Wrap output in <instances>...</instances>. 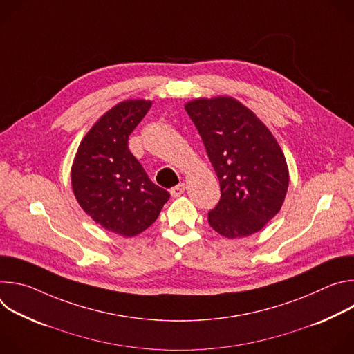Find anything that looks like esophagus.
Masks as SVG:
<instances>
[{"mask_svg":"<svg viewBox=\"0 0 354 354\" xmlns=\"http://www.w3.org/2000/svg\"><path fill=\"white\" fill-rule=\"evenodd\" d=\"M185 189H186L185 183H179V185H176L175 187L171 189V196H172V197H179L180 194L185 193Z\"/></svg>","mask_w":354,"mask_h":354,"instance_id":"34e87169","label":"esophagus"}]
</instances>
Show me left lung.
<instances>
[{"label":"left lung","instance_id":"1","mask_svg":"<svg viewBox=\"0 0 354 354\" xmlns=\"http://www.w3.org/2000/svg\"><path fill=\"white\" fill-rule=\"evenodd\" d=\"M218 176L221 198L209 224L234 239L261 231L281 209L288 189L283 151L257 115L231 96L185 105Z\"/></svg>","mask_w":354,"mask_h":354}]
</instances>
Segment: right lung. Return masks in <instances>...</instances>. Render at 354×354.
<instances>
[{"mask_svg":"<svg viewBox=\"0 0 354 354\" xmlns=\"http://www.w3.org/2000/svg\"><path fill=\"white\" fill-rule=\"evenodd\" d=\"M149 108L151 100L129 99L108 111L82 138L71 167L73 192L82 210L127 238L153 224L169 198L129 149V136Z\"/></svg>","mask_w":354,"mask_h":354,"instance_id":"obj_1","label":"right lung"}]
</instances>
